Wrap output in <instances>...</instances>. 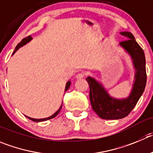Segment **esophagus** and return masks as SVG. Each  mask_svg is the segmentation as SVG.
Instances as JSON below:
<instances>
[{"label": "esophagus", "mask_w": 153, "mask_h": 153, "mask_svg": "<svg viewBox=\"0 0 153 153\" xmlns=\"http://www.w3.org/2000/svg\"><path fill=\"white\" fill-rule=\"evenodd\" d=\"M85 76V74L84 73V72H80V73H78L76 75V76H75V78H83Z\"/></svg>", "instance_id": "obj_1"}]
</instances>
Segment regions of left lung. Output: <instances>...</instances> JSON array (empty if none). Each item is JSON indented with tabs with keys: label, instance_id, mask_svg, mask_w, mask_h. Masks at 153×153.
Here are the masks:
<instances>
[{
	"label": "left lung",
	"instance_id": "left-lung-1",
	"mask_svg": "<svg viewBox=\"0 0 153 153\" xmlns=\"http://www.w3.org/2000/svg\"><path fill=\"white\" fill-rule=\"evenodd\" d=\"M126 39L120 43L131 56L135 69V82L128 98L118 100L109 96L102 85L91 77H88L90 86V100L94 112L103 119H120L128 116L142 96L146 84V59L141 48L131 32H121Z\"/></svg>",
	"mask_w": 153,
	"mask_h": 153
}]
</instances>
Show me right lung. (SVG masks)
<instances>
[{
  "mask_svg": "<svg viewBox=\"0 0 153 153\" xmlns=\"http://www.w3.org/2000/svg\"><path fill=\"white\" fill-rule=\"evenodd\" d=\"M31 37L30 36H28V37H26V38H23V39L22 40V41H21V42L20 43H19L18 44H17V46L16 47V48H15V51H14V52H13V53H14L16 52V51H17V50L19 49V48H20V47H22V46H23V45H25V44H26V43H28V41H30L31 40ZM70 85H71V82H70V81H68V82H67L66 83V86H65V91H66L68 89V88H69V87H70ZM62 105H61V106H60V108H59V109H58V110L56 111V112H55V113L53 114V115H51V116H50V117H48V118H41V119H36V118H30V117H28V116H26L27 118H29L30 120H31V121H33V122H44V121H47V120H49V119H51V118H53L54 117H56V116L57 115H58V114H59V112H60V110H61V108H62Z\"/></svg>",
  "mask_w": 153,
  "mask_h": 153,
  "instance_id": "1",
  "label": "right lung"
}]
</instances>
